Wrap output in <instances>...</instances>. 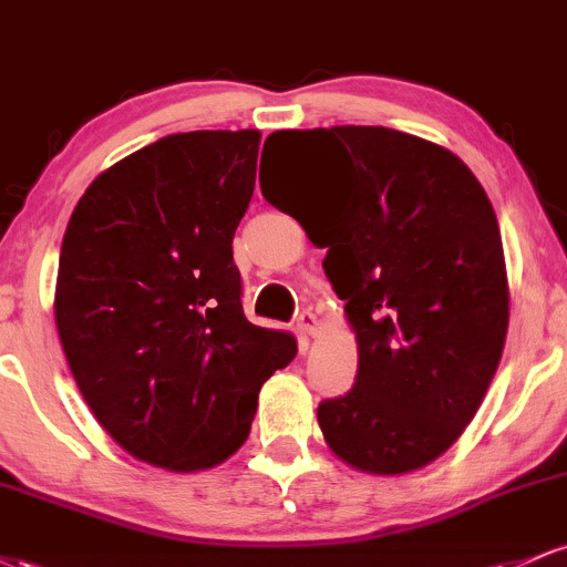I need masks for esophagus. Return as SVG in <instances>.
Here are the masks:
<instances>
[{
	"mask_svg": "<svg viewBox=\"0 0 567 567\" xmlns=\"http://www.w3.org/2000/svg\"><path fill=\"white\" fill-rule=\"evenodd\" d=\"M298 330H301L303 336H315L317 330H320V320H317V315L315 311H309V309H303L301 315H298Z\"/></svg>",
	"mask_w": 567,
	"mask_h": 567,
	"instance_id": "esophagus-1",
	"label": "esophagus"
}]
</instances>
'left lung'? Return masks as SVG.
I'll return each instance as SVG.
<instances>
[{
  "instance_id": "obj_1",
  "label": "left lung",
  "mask_w": 567,
  "mask_h": 567,
  "mask_svg": "<svg viewBox=\"0 0 567 567\" xmlns=\"http://www.w3.org/2000/svg\"><path fill=\"white\" fill-rule=\"evenodd\" d=\"M275 135L328 167L290 216L328 247L324 275L357 333L354 386L317 408L324 442L360 472L421 470L474 419L504 351L509 285L491 199L455 154L400 130Z\"/></svg>"
}]
</instances>
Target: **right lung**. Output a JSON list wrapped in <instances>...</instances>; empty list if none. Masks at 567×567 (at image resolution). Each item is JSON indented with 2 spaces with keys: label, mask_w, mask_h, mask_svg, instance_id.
Here are the masks:
<instances>
[{
  "label": "right lung",
  "mask_w": 567,
  "mask_h": 567,
  "mask_svg": "<svg viewBox=\"0 0 567 567\" xmlns=\"http://www.w3.org/2000/svg\"><path fill=\"white\" fill-rule=\"evenodd\" d=\"M258 130H194L103 171L63 234L55 324L76 386L116 445L210 470L250 434L296 338L247 322L231 239L256 188Z\"/></svg>",
  "instance_id": "right-lung-1"
}]
</instances>
